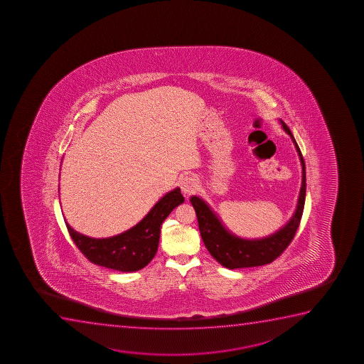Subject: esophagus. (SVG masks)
<instances>
[{"label":"esophagus","mask_w":364,"mask_h":364,"mask_svg":"<svg viewBox=\"0 0 364 364\" xmlns=\"http://www.w3.org/2000/svg\"><path fill=\"white\" fill-rule=\"evenodd\" d=\"M180 188L185 195H191V193H196L198 188V181L196 178L193 176H181L179 179Z\"/></svg>","instance_id":"1"}]
</instances>
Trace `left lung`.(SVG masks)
I'll use <instances>...</instances> for the list:
<instances>
[{
    "label": "left lung",
    "instance_id": "8db88e82",
    "mask_svg": "<svg viewBox=\"0 0 364 364\" xmlns=\"http://www.w3.org/2000/svg\"><path fill=\"white\" fill-rule=\"evenodd\" d=\"M282 128L290 135L295 144L296 150L299 152V159L302 163V186L299 191L297 210L294 217L278 232L261 240L236 237L223 227L220 220L210 210V207L205 205V201H202L200 197H190V202L196 212L198 228L205 247L214 257V259H217L220 264L229 269L269 264L287 250L299 229L306 200V166L304 156L301 154L290 129L285 123H282Z\"/></svg>",
    "mask_w": 364,
    "mask_h": 364
}]
</instances>
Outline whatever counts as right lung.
Instances as JSON below:
<instances>
[{"instance_id":"right-lung-1","label":"right lung","mask_w":364,"mask_h":364,"mask_svg":"<svg viewBox=\"0 0 364 364\" xmlns=\"http://www.w3.org/2000/svg\"><path fill=\"white\" fill-rule=\"evenodd\" d=\"M184 197L176 188L162 197L135 227L108 239H92L69 227V235L80 252L94 264L119 272H136L149 264L159 248L161 225Z\"/></svg>"}]
</instances>
